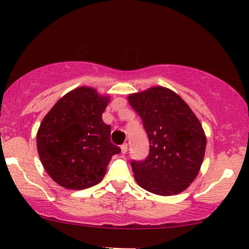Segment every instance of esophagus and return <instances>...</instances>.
<instances>
[{
	"mask_svg": "<svg viewBox=\"0 0 249 249\" xmlns=\"http://www.w3.org/2000/svg\"><path fill=\"white\" fill-rule=\"evenodd\" d=\"M121 150H122V153H126L127 152V144H126V142H124V144L122 145Z\"/></svg>",
	"mask_w": 249,
	"mask_h": 249,
	"instance_id": "1",
	"label": "esophagus"
}]
</instances>
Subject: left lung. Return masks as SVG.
Wrapping results in <instances>:
<instances>
[{
  "label": "left lung",
  "mask_w": 249,
  "mask_h": 249,
  "mask_svg": "<svg viewBox=\"0 0 249 249\" xmlns=\"http://www.w3.org/2000/svg\"><path fill=\"white\" fill-rule=\"evenodd\" d=\"M127 101L141 116L150 141L144 161H132L139 186L158 196H176L198 176L206 151L201 123L186 102L170 89L152 87Z\"/></svg>",
  "instance_id": "8db88e82"
}]
</instances>
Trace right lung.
Segmentation results:
<instances>
[{
  "mask_svg": "<svg viewBox=\"0 0 249 249\" xmlns=\"http://www.w3.org/2000/svg\"><path fill=\"white\" fill-rule=\"evenodd\" d=\"M110 96L79 87L64 95L45 115L37 131V151L50 178L68 190L102 181L121 148L111 142L110 125L102 119Z\"/></svg>",
  "mask_w": 249,
  "mask_h": 249,
  "instance_id": "1",
  "label": "right lung"
}]
</instances>
